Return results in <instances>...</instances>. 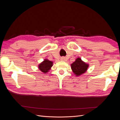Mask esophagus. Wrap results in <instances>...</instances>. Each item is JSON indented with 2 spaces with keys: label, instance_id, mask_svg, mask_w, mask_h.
<instances>
[{
  "label": "esophagus",
  "instance_id": "esophagus-1",
  "mask_svg": "<svg viewBox=\"0 0 120 120\" xmlns=\"http://www.w3.org/2000/svg\"><path fill=\"white\" fill-rule=\"evenodd\" d=\"M60 60L61 61H64L65 60H66V58H65L64 57H61Z\"/></svg>",
  "mask_w": 120,
  "mask_h": 120
}]
</instances>
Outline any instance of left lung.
I'll use <instances>...</instances> for the list:
<instances>
[{
    "instance_id": "1",
    "label": "left lung",
    "mask_w": 120,
    "mask_h": 120,
    "mask_svg": "<svg viewBox=\"0 0 120 120\" xmlns=\"http://www.w3.org/2000/svg\"><path fill=\"white\" fill-rule=\"evenodd\" d=\"M71 65L72 72L77 76L81 75L85 73L89 67V64L83 61L80 57L77 58Z\"/></svg>"
}]
</instances>
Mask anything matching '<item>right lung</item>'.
<instances>
[{
    "mask_svg": "<svg viewBox=\"0 0 120 120\" xmlns=\"http://www.w3.org/2000/svg\"><path fill=\"white\" fill-rule=\"evenodd\" d=\"M52 65V61H50L48 59H45L38 65V68L43 73L46 74L50 70Z\"/></svg>",
    "mask_w": 120,
    "mask_h": 120,
    "instance_id": "obj_1",
    "label": "right lung"
}]
</instances>
